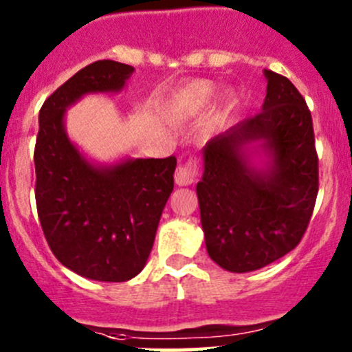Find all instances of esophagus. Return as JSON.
<instances>
[{
	"instance_id": "34e87169",
	"label": "esophagus",
	"mask_w": 352,
	"mask_h": 352,
	"mask_svg": "<svg viewBox=\"0 0 352 352\" xmlns=\"http://www.w3.org/2000/svg\"><path fill=\"white\" fill-rule=\"evenodd\" d=\"M197 179V162L190 158L184 165H179L175 170V182L177 186H190Z\"/></svg>"
}]
</instances>
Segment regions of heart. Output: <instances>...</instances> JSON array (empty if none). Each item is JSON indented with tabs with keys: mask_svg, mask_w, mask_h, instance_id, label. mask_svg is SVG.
I'll list each match as a JSON object with an SVG mask.
<instances>
[{
	"mask_svg": "<svg viewBox=\"0 0 352 352\" xmlns=\"http://www.w3.org/2000/svg\"><path fill=\"white\" fill-rule=\"evenodd\" d=\"M214 95L216 87L211 81H194L177 91L168 104V113L173 117L190 116L211 104Z\"/></svg>",
	"mask_w": 352,
	"mask_h": 352,
	"instance_id": "1",
	"label": "heart"
}]
</instances>
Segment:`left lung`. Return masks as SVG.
Returning <instances> with one entry per match:
<instances>
[{
  "instance_id": "left-lung-1",
  "label": "left lung",
  "mask_w": 352,
  "mask_h": 352,
  "mask_svg": "<svg viewBox=\"0 0 352 352\" xmlns=\"http://www.w3.org/2000/svg\"><path fill=\"white\" fill-rule=\"evenodd\" d=\"M262 110L202 150L197 184L208 254L230 272L265 267L303 239L318 194L311 113L286 76L271 69ZM262 151V169L250 162Z\"/></svg>"
}]
</instances>
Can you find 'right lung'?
<instances>
[{"mask_svg":"<svg viewBox=\"0 0 352 352\" xmlns=\"http://www.w3.org/2000/svg\"><path fill=\"white\" fill-rule=\"evenodd\" d=\"M134 67L91 63L38 112L35 202L42 232L63 265L94 281H129L143 271L173 190L175 156L97 166L67 138L65 112L87 94L119 91Z\"/></svg>","mask_w":352,"mask_h":352,"instance_id":"obj_1","label":"right lung"}]
</instances>
